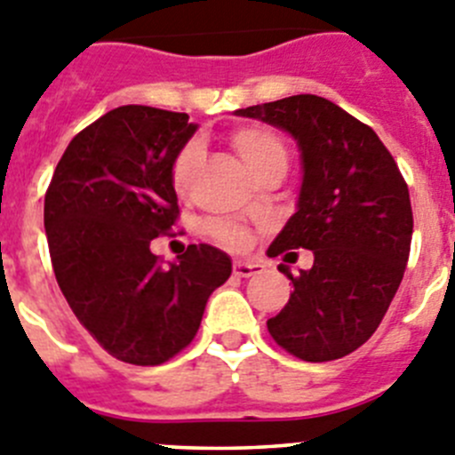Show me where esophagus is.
Here are the masks:
<instances>
[{"label":"esophagus","mask_w":455,"mask_h":455,"mask_svg":"<svg viewBox=\"0 0 455 455\" xmlns=\"http://www.w3.org/2000/svg\"><path fill=\"white\" fill-rule=\"evenodd\" d=\"M232 270H235V275H239V277H250V275L261 273V270H264V266H261L259 261L236 259L235 264H232Z\"/></svg>","instance_id":"1"}]
</instances>
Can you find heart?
Returning <instances> with one entry per match:
<instances>
[{
    "label": "heart",
    "mask_w": 455,
    "mask_h": 455,
    "mask_svg": "<svg viewBox=\"0 0 455 455\" xmlns=\"http://www.w3.org/2000/svg\"><path fill=\"white\" fill-rule=\"evenodd\" d=\"M232 144H235L236 153L241 160L248 164V169L255 173L257 178L268 169H284L289 164V148H286L284 140L275 131L266 126H241L232 132ZM200 160H203V144L198 140L187 141L180 148V153L173 160L171 166V182L178 194H185L189 189V182L194 178L196 169H198ZM207 230L214 239L223 241L228 245H241L243 243V232L232 225L230 220H210Z\"/></svg>",
    "instance_id": "1"
}]
</instances>
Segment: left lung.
I'll return each mask as SVG.
<instances>
[{
    "instance_id": "obj_1",
    "label": "left lung",
    "mask_w": 455,
    "mask_h": 455,
    "mask_svg": "<svg viewBox=\"0 0 455 455\" xmlns=\"http://www.w3.org/2000/svg\"><path fill=\"white\" fill-rule=\"evenodd\" d=\"M235 115L289 132L302 164L295 214L268 255L304 248L314 266L298 277L282 266L293 293L266 323L270 336L311 363L347 356L377 331L402 284L412 236L406 182L377 132L323 97L298 94Z\"/></svg>"
}]
</instances>
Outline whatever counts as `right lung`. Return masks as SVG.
Wrapping results in <instances>:
<instances>
[{
  "label": "right lung",
  "instance_id": "1",
  "mask_svg": "<svg viewBox=\"0 0 455 455\" xmlns=\"http://www.w3.org/2000/svg\"><path fill=\"white\" fill-rule=\"evenodd\" d=\"M196 128L185 112L115 108L69 141L44 196L58 286L124 363L160 365L185 349L232 273L230 257L207 243L169 266L151 252L178 219L171 166Z\"/></svg>",
  "mask_w": 455,
  "mask_h": 455
}]
</instances>
